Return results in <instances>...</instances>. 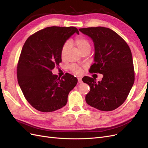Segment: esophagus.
Here are the masks:
<instances>
[{
    "instance_id": "obj_1",
    "label": "esophagus",
    "mask_w": 148,
    "mask_h": 148,
    "mask_svg": "<svg viewBox=\"0 0 148 148\" xmlns=\"http://www.w3.org/2000/svg\"><path fill=\"white\" fill-rule=\"evenodd\" d=\"M78 82L79 83H82V82H83L81 78H78Z\"/></svg>"
}]
</instances>
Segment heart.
Returning <instances> with one entry per match:
<instances>
[{
  "label": "heart",
  "instance_id": "obj_1",
  "mask_svg": "<svg viewBox=\"0 0 148 148\" xmlns=\"http://www.w3.org/2000/svg\"><path fill=\"white\" fill-rule=\"evenodd\" d=\"M74 43L75 45L79 49V50L82 53H84L85 51L91 50V43H90L88 39H87L86 38L84 37L79 36V37H76ZM70 45L71 44L69 42H66L63 45L61 49V56L62 58L65 57L68 50L70 48ZM70 68L74 73L77 74H80L82 72V69L77 66L73 65L71 66Z\"/></svg>",
  "mask_w": 148,
  "mask_h": 148
}]
</instances>
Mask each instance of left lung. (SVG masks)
Masks as SVG:
<instances>
[{
	"instance_id": "1",
	"label": "left lung",
	"mask_w": 148,
	"mask_h": 148,
	"mask_svg": "<svg viewBox=\"0 0 148 148\" xmlns=\"http://www.w3.org/2000/svg\"><path fill=\"white\" fill-rule=\"evenodd\" d=\"M79 31L94 43V63L89 71L103 75L98 82L89 77L82 79L91 88L86 101L100 111L114 110L125 102L134 82L131 49L123 38L108 28L91 27Z\"/></svg>"
}]
</instances>
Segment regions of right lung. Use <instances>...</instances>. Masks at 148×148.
<instances>
[{"mask_svg": "<svg viewBox=\"0 0 148 148\" xmlns=\"http://www.w3.org/2000/svg\"><path fill=\"white\" fill-rule=\"evenodd\" d=\"M79 34L75 27H50L36 32L24 43L17 65L19 86L36 110L53 112L65 106L77 83L71 74L58 77L52 70L62 62L61 49L68 38Z\"/></svg>", "mask_w": 148, "mask_h": 148, "instance_id": "obj_1", "label": "right lung"}]
</instances>
